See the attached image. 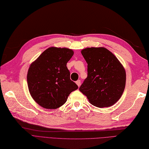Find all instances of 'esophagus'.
I'll list each match as a JSON object with an SVG mask.
<instances>
[{
    "label": "esophagus",
    "mask_w": 149,
    "mask_h": 149,
    "mask_svg": "<svg viewBox=\"0 0 149 149\" xmlns=\"http://www.w3.org/2000/svg\"><path fill=\"white\" fill-rule=\"evenodd\" d=\"M76 84H77V85H78V87H79L80 86V84H81V81H80V80H77V81H76Z\"/></svg>",
    "instance_id": "obj_1"
}]
</instances>
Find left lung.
<instances>
[{"label": "left lung", "instance_id": "obj_1", "mask_svg": "<svg viewBox=\"0 0 149 149\" xmlns=\"http://www.w3.org/2000/svg\"><path fill=\"white\" fill-rule=\"evenodd\" d=\"M87 63V77L79 88L90 103L109 107L121 98L126 85V72L111 52L104 47H88L81 51Z\"/></svg>", "mask_w": 149, "mask_h": 149}]
</instances>
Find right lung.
Masks as SVG:
<instances>
[{"mask_svg":"<svg viewBox=\"0 0 149 149\" xmlns=\"http://www.w3.org/2000/svg\"><path fill=\"white\" fill-rule=\"evenodd\" d=\"M74 55L72 50L51 47L31 64L27 83L32 98L41 107L56 109L63 105L69 94L78 88L70 79L67 63Z\"/></svg>","mask_w":149,"mask_h":149,"instance_id":"add662e5","label":"right lung"}]
</instances>
